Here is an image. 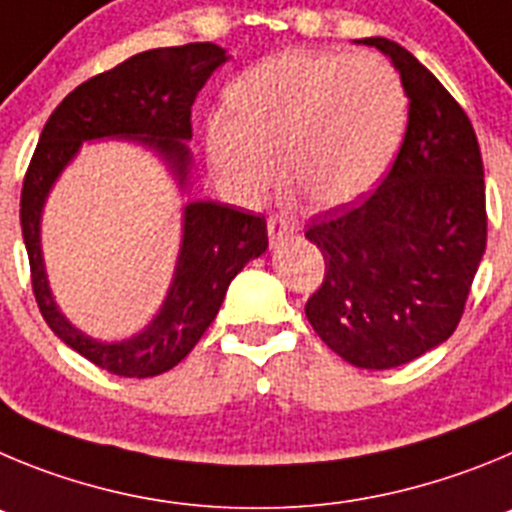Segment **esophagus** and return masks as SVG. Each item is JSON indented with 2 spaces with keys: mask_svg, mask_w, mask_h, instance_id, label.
Here are the masks:
<instances>
[{
  "mask_svg": "<svg viewBox=\"0 0 512 512\" xmlns=\"http://www.w3.org/2000/svg\"><path fill=\"white\" fill-rule=\"evenodd\" d=\"M267 237H270V250H278L288 239H293V227L285 219H270L267 222Z\"/></svg>",
  "mask_w": 512,
  "mask_h": 512,
  "instance_id": "34e87169",
  "label": "esophagus"
}]
</instances>
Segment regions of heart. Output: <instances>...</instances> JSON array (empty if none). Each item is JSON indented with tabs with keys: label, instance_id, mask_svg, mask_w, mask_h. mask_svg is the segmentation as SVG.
<instances>
[{
	"label": "heart",
	"instance_id": "heart-1",
	"mask_svg": "<svg viewBox=\"0 0 512 512\" xmlns=\"http://www.w3.org/2000/svg\"><path fill=\"white\" fill-rule=\"evenodd\" d=\"M234 117L206 124V158L242 204L280 170L319 209L362 199L385 178L408 130L411 101L398 71L372 53L285 50L229 89Z\"/></svg>",
	"mask_w": 512,
	"mask_h": 512
}]
</instances>
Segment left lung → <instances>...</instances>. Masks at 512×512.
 <instances>
[{"instance_id":"1","label":"left lung","mask_w":512,"mask_h":512,"mask_svg":"<svg viewBox=\"0 0 512 512\" xmlns=\"http://www.w3.org/2000/svg\"><path fill=\"white\" fill-rule=\"evenodd\" d=\"M377 48L400 73L411 112L393 168L362 204L316 216L306 239L326 262L306 316L344 362L390 370L446 342L487 245L485 170L472 122L416 55Z\"/></svg>"}]
</instances>
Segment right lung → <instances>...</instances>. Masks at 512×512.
<instances>
[{"label":"right lung","instance_id":"right-lung-1","mask_svg":"<svg viewBox=\"0 0 512 512\" xmlns=\"http://www.w3.org/2000/svg\"><path fill=\"white\" fill-rule=\"evenodd\" d=\"M229 61L214 43H188L137 53L89 78L45 122L22 183L20 222L30 257L32 293L55 336L81 357L119 377H155L191 352L222 308L227 288L267 250L265 216L219 201H188L168 296L140 334L99 342L61 313L45 273L40 219L45 201L84 142L127 140L153 150L181 191L191 186V107L211 73Z\"/></svg>","mask_w":512,"mask_h":512}]
</instances>
